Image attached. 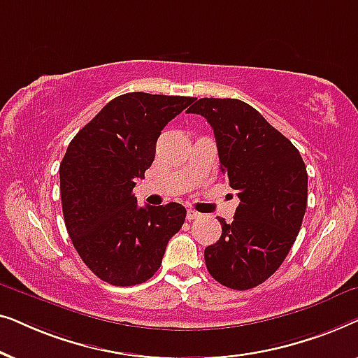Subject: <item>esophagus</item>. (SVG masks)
<instances>
[{
  "mask_svg": "<svg viewBox=\"0 0 358 358\" xmlns=\"http://www.w3.org/2000/svg\"><path fill=\"white\" fill-rule=\"evenodd\" d=\"M195 218H200V213L195 212V210H187V220H195Z\"/></svg>",
  "mask_w": 358,
  "mask_h": 358,
  "instance_id": "obj_1",
  "label": "esophagus"
}]
</instances>
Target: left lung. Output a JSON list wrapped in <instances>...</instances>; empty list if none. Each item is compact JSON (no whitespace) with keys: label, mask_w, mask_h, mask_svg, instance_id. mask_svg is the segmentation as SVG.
<instances>
[{"label":"left lung","mask_w":358,"mask_h":358,"mask_svg":"<svg viewBox=\"0 0 358 358\" xmlns=\"http://www.w3.org/2000/svg\"><path fill=\"white\" fill-rule=\"evenodd\" d=\"M187 112L212 125L222 173L239 197L233 222L218 220L222 236L205 248V266L222 285L249 290L282 266L295 243L306 212V166L246 102L202 97Z\"/></svg>","instance_id":"obj_1"}]
</instances>
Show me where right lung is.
<instances>
[{"label":"right lung","instance_id":"add662e5","mask_svg":"<svg viewBox=\"0 0 358 358\" xmlns=\"http://www.w3.org/2000/svg\"><path fill=\"white\" fill-rule=\"evenodd\" d=\"M194 101L127 92L107 102L68 145L60 164L63 218L83 262L110 285L153 277L168 241L182 228V205L138 207L134 187L153 163L161 130Z\"/></svg>","mask_w":358,"mask_h":358}]
</instances>
